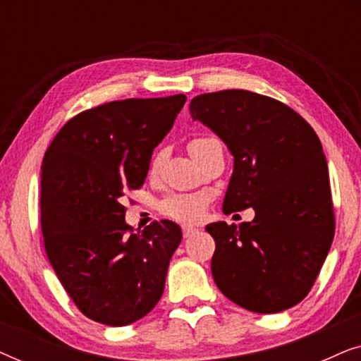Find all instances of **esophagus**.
<instances>
[{
    "label": "esophagus",
    "mask_w": 361,
    "mask_h": 361,
    "mask_svg": "<svg viewBox=\"0 0 361 361\" xmlns=\"http://www.w3.org/2000/svg\"><path fill=\"white\" fill-rule=\"evenodd\" d=\"M197 233H199V230L194 228V226H182V235H184V238H190V236H194Z\"/></svg>",
    "instance_id": "1"
}]
</instances>
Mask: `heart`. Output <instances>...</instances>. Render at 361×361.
Wrapping results in <instances>:
<instances>
[{
	"instance_id": "obj_1",
	"label": "heart",
	"mask_w": 361,
	"mask_h": 361,
	"mask_svg": "<svg viewBox=\"0 0 361 361\" xmlns=\"http://www.w3.org/2000/svg\"><path fill=\"white\" fill-rule=\"evenodd\" d=\"M210 137H195L189 142V151L194 156V159L199 154L200 147L209 141ZM162 161V154H157L151 162V172H156L159 169ZM207 199L204 195H195V194H179V195H171L162 202L161 210L164 212L171 219L179 220V221H195L204 215Z\"/></svg>"
}]
</instances>
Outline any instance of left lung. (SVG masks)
Returning a JSON list of instances; mask_svg holds the SVG:
<instances>
[{"label":"left lung","mask_w":361,"mask_h":361,"mask_svg":"<svg viewBox=\"0 0 361 361\" xmlns=\"http://www.w3.org/2000/svg\"><path fill=\"white\" fill-rule=\"evenodd\" d=\"M189 110L233 154L224 214L255 210L238 228L207 225L215 240V284L251 312L293 307L314 286L335 233L319 136L293 108L248 90L204 93Z\"/></svg>","instance_id":"left-lung-1"}]
</instances>
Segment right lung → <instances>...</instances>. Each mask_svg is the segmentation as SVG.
I'll return each mask as SVG.
<instances>
[{
    "label": "right lung",
    "mask_w": 361,
    "mask_h": 361,
    "mask_svg": "<svg viewBox=\"0 0 361 361\" xmlns=\"http://www.w3.org/2000/svg\"><path fill=\"white\" fill-rule=\"evenodd\" d=\"M185 95L128 98L78 113L42 159L41 226L47 258L71 299L95 322L121 327L154 309L182 240L171 220L133 233L121 204L140 189L154 147Z\"/></svg>",
    "instance_id": "1"
}]
</instances>
